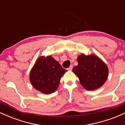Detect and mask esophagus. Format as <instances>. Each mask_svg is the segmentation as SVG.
<instances>
[{
  "instance_id": "esophagus-1",
  "label": "esophagus",
  "mask_w": 125,
  "mask_h": 125,
  "mask_svg": "<svg viewBox=\"0 0 125 125\" xmlns=\"http://www.w3.org/2000/svg\"><path fill=\"white\" fill-rule=\"evenodd\" d=\"M72 69H73V66L71 65L70 67H69L68 69H67V70H72Z\"/></svg>"
}]
</instances>
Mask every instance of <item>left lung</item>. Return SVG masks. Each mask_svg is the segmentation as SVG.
<instances>
[{"label":"left lung","instance_id":"left-lung-1","mask_svg":"<svg viewBox=\"0 0 125 125\" xmlns=\"http://www.w3.org/2000/svg\"><path fill=\"white\" fill-rule=\"evenodd\" d=\"M78 65L73 72L79 77L81 85L87 90H94L101 87L107 79V66L98 57L84 54L77 58Z\"/></svg>","mask_w":125,"mask_h":125}]
</instances>
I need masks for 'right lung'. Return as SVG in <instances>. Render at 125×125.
Wrapping results in <instances>:
<instances>
[{"instance_id": "obj_1", "label": "right lung", "mask_w": 125, "mask_h": 125, "mask_svg": "<svg viewBox=\"0 0 125 125\" xmlns=\"http://www.w3.org/2000/svg\"><path fill=\"white\" fill-rule=\"evenodd\" d=\"M66 71L51 56L40 57L30 72V82L36 90L43 94H51L57 90Z\"/></svg>"}]
</instances>
